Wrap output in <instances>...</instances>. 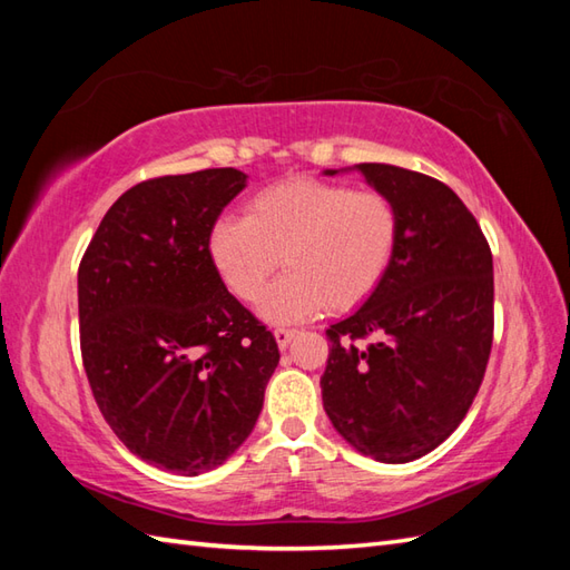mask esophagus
<instances>
[{"label": "esophagus", "mask_w": 570, "mask_h": 570, "mask_svg": "<svg viewBox=\"0 0 570 570\" xmlns=\"http://www.w3.org/2000/svg\"><path fill=\"white\" fill-rule=\"evenodd\" d=\"M296 333H298V331H294V328H276V331H274V337H276V345L284 350V347H286L288 343H292V341H294V337H296Z\"/></svg>", "instance_id": "34e87169"}]
</instances>
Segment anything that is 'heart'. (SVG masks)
<instances>
[{"label":"heart","mask_w":570,"mask_h":570,"mask_svg":"<svg viewBox=\"0 0 570 570\" xmlns=\"http://www.w3.org/2000/svg\"><path fill=\"white\" fill-rule=\"evenodd\" d=\"M402 237L392 198L316 178H288L259 190L247 217H223L208 249L235 296L254 301L274 269L259 313L269 323H296L325 306L345 311L365 301L390 272Z\"/></svg>","instance_id":"1"}]
</instances>
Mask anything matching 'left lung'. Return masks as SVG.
<instances>
[{"instance_id": "1", "label": "left lung", "mask_w": 570, "mask_h": 570, "mask_svg": "<svg viewBox=\"0 0 570 570\" xmlns=\"http://www.w3.org/2000/svg\"><path fill=\"white\" fill-rule=\"evenodd\" d=\"M345 171H360L394 200L402 237L382 284L325 331L323 409L357 453L409 463L460 426L485 377L492 252L475 217L441 180L392 164L323 174ZM365 336L375 341L356 343Z\"/></svg>"}]
</instances>
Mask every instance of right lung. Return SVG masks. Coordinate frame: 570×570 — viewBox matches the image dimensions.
Instances as JSON below:
<instances>
[{
    "label": "right lung",
    "instance_id": "right-lung-1",
    "mask_svg": "<svg viewBox=\"0 0 570 570\" xmlns=\"http://www.w3.org/2000/svg\"><path fill=\"white\" fill-rule=\"evenodd\" d=\"M237 168L144 180L115 200L78 269L80 350L105 421L147 463L196 478L247 441L278 365L227 292L210 229Z\"/></svg>",
    "mask_w": 570,
    "mask_h": 570
}]
</instances>
